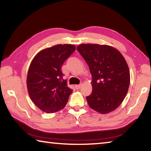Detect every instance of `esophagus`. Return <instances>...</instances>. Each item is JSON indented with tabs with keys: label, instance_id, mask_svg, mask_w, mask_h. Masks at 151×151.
Returning a JSON list of instances; mask_svg holds the SVG:
<instances>
[{
	"label": "esophagus",
	"instance_id": "obj_1",
	"mask_svg": "<svg viewBox=\"0 0 151 151\" xmlns=\"http://www.w3.org/2000/svg\"><path fill=\"white\" fill-rule=\"evenodd\" d=\"M81 87V84H80V85H75V88L76 89H79Z\"/></svg>",
	"mask_w": 151,
	"mask_h": 151
}]
</instances>
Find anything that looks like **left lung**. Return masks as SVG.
<instances>
[{"mask_svg":"<svg viewBox=\"0 0 151 151\" xmlns=\"http://www.w3.org/2000/svg\"><path fill=\"white\" fill-rule=\"evenodd\" d=\"M77 50L88 65L93 92L89 106L102 114L115 110L123 101L130 85V72L119 51L108 45L83 44Z\"/></svg>","mask_w":151,"mask_h":151,"instance_id":"left-lung-1","label":"left lung"}]
</instances>
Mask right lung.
Segmentation results:
<instances>
[{
	"label": "right lung",
	"mask_w": 151,
	"mask_h": 151,
	"mask_svg": "<svg viewBox=\"0 0 151 151\" xmlns=\"http://www.w3.org/2000/svg\"><path fill=\"white\" fill-rule=\"evenodd\" d=\"M75 49L73 45H57L41 50L33 58L27 85L32 101L42 111L57 112L67 103L73 90L63 79L61 68Z\"/></svg>",
	"instance_id": "obj_1"
}]
</instances>
